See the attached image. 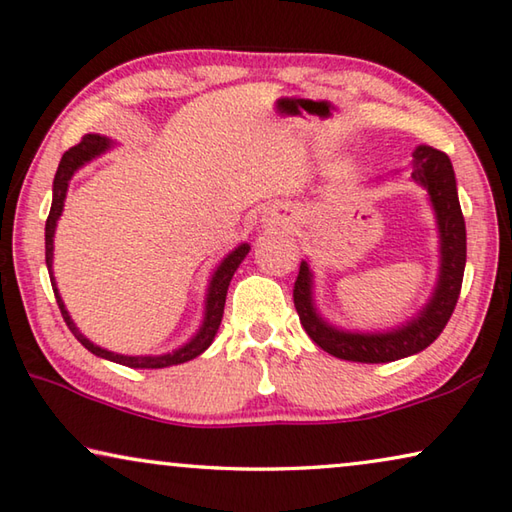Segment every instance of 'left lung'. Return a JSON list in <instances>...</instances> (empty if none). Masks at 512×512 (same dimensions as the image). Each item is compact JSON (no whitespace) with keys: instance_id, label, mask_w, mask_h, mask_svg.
Instances as JSON below:
<instances>
[{"instance_id":"1","label":"left lung","mask_w":512,"mask_h":512,"mask_svg":"<svg viewBox=\"0 0 512 512\" xmlns=\"http://www.w3.org/2000/svg\"><path fill=\"white\" fill-rule=\"evenodd\" d=\"M412 179L430 194L441 237V271L432 300L403 327L385 333H353L331 327L313 306V275L300 264L293 286V302L304 331L331 356L351 362H392L430 347L441 336L457 306L466 271V221L459 206L457 181L448 154L430 145H418L412 161Z\"/></svg>"}]
</instances>
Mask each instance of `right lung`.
<instances>
[{"label":"right lung","mask_w":512,"mask_h":512,"mask_svg":"<svg viewBox=\"0 0 512 512\" xmlns=\"http://www.w3.org/2000/svg\"><path fill=\"white\" fill-rule=\"evenodd\" d=\"M111 141L105 136L100 134H87L82 136V141L78 145H73L71 150H67L62 154V161L58 165V172H55V179H53V203H51V212H49V219H46V228H44V248H46V268H49V277H51V286H53V293H55V300H58L60 306V313L64 322H67V327L71 329L73 336L78 338V342L85 349H89L91 353H96V356L111 360V362H118V365H125V367H134V369H161V367H172V365H181V362H188L192 358L201 356L203 351H206L212 340L217 336V329L221 324V318H224V304H226V293H228V286L232 275L239 268V264L244 262V257L248 255L250 246L248 244H241L237 246L232 253L224 259L217 266L215 275H212L210 286H208V297H206V315H203V324L201 329L197 331V336H194L190 342H185L183 347H179L172 353H163V356H123V353H114V351H107L94 342L87 340L82 333L78 331L76 324H73L69 311L64 309V302L58 293V286H55L53 280V235H55V226H58V219L62 215V208H64V199H67V188H69V181L71 176L76 174V170H80L82 165L89 163L91 159H96L105 150H109Z\"/></svg>","instance_id":"add662e5"}]
</instances>
